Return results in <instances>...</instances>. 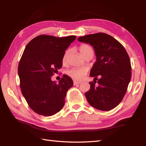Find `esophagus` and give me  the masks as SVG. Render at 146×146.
Wrapping results in <instances>:
<instances>
[{"label": "esophagus", "mask_w": 146, "mask_h": 146, "mask_svg": "<svg viewBox=\"0 0 146 146\" xmlns=\"http://www.w3.org/2000/svg\"><path fill=\"white\" fill-rule=\"evenodd\" d=\"M82 82H79V81H76V80H74L73 81V83H74V85H78V84H80V83H81Z\"/></svg>", "instance_id": "34e87169"}]
</instances>
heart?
Here are the masks:
<instances>
[{"label":"heart","instance_id":"1","mask_svg":"<svg viewBox=\"0 0 146 146\" xmlns=\"http://www.w3.org/2000/svg\"><path fill=\"white\" fill-rule=\"evenodd\" d=\"M91 50H92V48L88 44H82L79 48L80 54H81L83 56H84L85 54L88 51ZM67 54L68 52H66L64 54L63 61H64L65 59H66ZM86 72H87V70H86V68H73V69H71L68 71V75H69V76H70L71 78H73L74 79L81 80L85 76V75L86 74Z\"/></svg>","mask_w":146,"mask_h":146}]
</instances>
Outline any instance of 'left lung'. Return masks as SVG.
Segmentation results:
<instances>
[{
    "mask_svg": "<svg viewBox=\"0 0 146 146\" xmlns=\"http://www.w3.org/2000/svg\"><path fill=\"white\" fill-rule=\"evenodd\" d=\"M78 40L92 46L97 58L90 74L94 80L89 83L90 88L85 94L86 100L96 109H113L122 100L131 81V64L127 52L117 40L105 33L88 35Z\"/></svg>",
    "mask_w": 146,
    "mask_h": 146,
    "instance_id": "1",
    "label": "left lung"
}]
</instances>
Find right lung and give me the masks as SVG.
<instances>
[{
    "mask_svg": "<svg viewBox=\"0 0 146 146\" xmlns=\"http://www.w3.org/2000/svg\"><path fill=\"white\" fill-rule=\"evenodd\" d=\"M76 38L39 35L24 49L18 66L20 87L27 104L39 115L51 116L64 107L73 80L63 75L56 83L52 81L51 76L61 68L65 50Z\"/></svg>",
    "mask_w": 146,
    "mask_h": 146,
    "instance_id": "add662e5",
    "label": "right lung"
}]
</instances>
